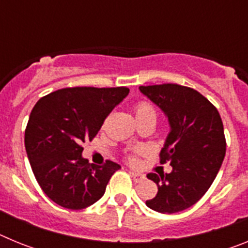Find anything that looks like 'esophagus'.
<instances>
[{
    "label": "esophagus",
    "mask_w": 248,
    "mask_h": 248,
    "mask_svg": "<svg viewBox=\"0 0 248 248\" xmlns=\"http://www.w3.org/2000/svg\"><path fill=\"white\" fill-rule=\"evenodd\" d=\"M130 175L133 176L135 183H140V181H143L145 179V175L144 174H140V172H134V171H130Z\"/></svg>",
    "instance_id": "1"
}]
</instances>
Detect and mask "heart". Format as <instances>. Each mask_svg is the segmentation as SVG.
<instances>
[{"label":"heart","instance_id":"obj_1","mask_svg":"<svg viewBox=\"0 0 248 248\" xmlns=\"http://www.w3.org/2000/svg\"><path fill=\"white\" fill-rule=\"evenodd\" d=\"M135 115L137 118H156V111L151 103L140 102L135 108Z\"/></svg>","mask_w":248,"mask_h":248}]
</instances>
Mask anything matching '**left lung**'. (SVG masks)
Listing matches in <instances>:
<instances>
[{
  "label": "left lung",
  "mask_w": 248,
  "mask_h": 248,
  "mask_svg": "<svg viewBox=\"0 0 248 248\" xmlns=\"http://www.w3.org/2000/svg\"><path fill=\"white\" fill-rule=\"evenodd\" d=\"M166 115L170 131L160 151V163L170 174H148L157 194L146 206L161 214L189 209L210 189L226 153L223 124L217 109L195 89L179 84L139 87Z\"/></svg>",
  "instance_id": "8db88e82"
}]
</instances>
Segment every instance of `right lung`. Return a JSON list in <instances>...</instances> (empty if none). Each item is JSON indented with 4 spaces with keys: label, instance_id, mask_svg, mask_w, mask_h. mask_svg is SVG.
I'll return each instance as SVG.
<instances>
[{
    "label": "right lung",
    "instance_id": "right-lung-1",
    "mask_svg": "<svg viewBox=\"0 0 248 248\" xmlns=\"http://www.w3.org/2000/svg\"><path fill=\"white\" fill-rule=\"evenodd\" d=\"M129 94L126 87L64 88L41 98L31 111L25 146L31 168L43 192L57 205L82 210L97 202L120 165L103 166L82 156L105 118Z\"/></svg>",
    "mask_w": 248,
    "mask_h": 248
}]
</instances>
